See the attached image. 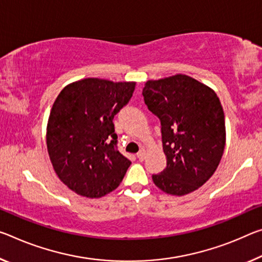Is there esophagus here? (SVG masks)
<instances>
[{"mask_svg": "<svg viewBox=\"0 0 262 262\" xmlns=\"http://www.w3.org/2000/svg\"><path fill=\"white\" fill-rule=\"evenodd\" d=\"M144 157H146V150H144V149H142V150H140V151L138 152V159H139L140 161H143Z\"/></svg>", "mask_w": 262, "mask_h": 262, "instance_id": "obj_1", "label": "esophagus"}]
</instances>
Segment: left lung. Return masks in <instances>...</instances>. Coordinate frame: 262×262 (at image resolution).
Listing matches in <instances>:
<instances>
[{
    "label": "left lung",
    "instance_id": "8db88e82",
    "mask_svg": "<svg viewBox=\"0 0 262 262\" xmlns=\"http://www.w3.org/2000/svg\"><path fill=\"white\" fill-rule=\"evenodd\" d=\"M148 110L161 121L167 168L152 182L163 192L184 196L217 170L226 143L225 115L214 91L186 74L148 80Z\"/></svg>",
    "mask_w": 262,
    "mask_h": 262
}]
</instances>
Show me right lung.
Segmentation results:
<instances>
[{"mask_svg":"<svg viewBox=\"0 0 262 262\" xmlns=\"http://www.w3.org/2000/svg\"><path fill=\"white\" fill-rule=\"evenodd\" d=\"M135 85L86 78L65 86L53 102L47 127L50 161L59 180L80 196H106L132 164L116 148L113 119Z\"/></svg>","mask_w":262,"mask_h":262,"instance_id":"add662e5","label":"right lung"}]
</instances>
